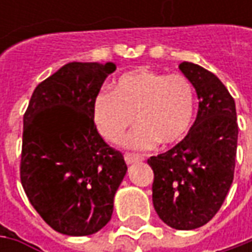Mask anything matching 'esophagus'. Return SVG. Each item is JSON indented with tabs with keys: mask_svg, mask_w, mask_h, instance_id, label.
<instances>
[{
	"mask_svg": "<svg viewBox=\"0 0 252 252\" xmlns=\"http://www.w3.org/2000/svg\"><path fill=\"white\" fill-rule=\"evenodd\" d=\"M143 158L139 157V156H134V154H129V153H126L125 154V161H126V164H134V162H139Z\"/></svg>",
	"mask_w": 252,
	"mask_h": 252,
	"instance_id": "34e87169",
	"label": "esophagus"
}]
</instances>
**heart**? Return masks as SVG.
Segmentation results:
<instances>
[{"label":"heart","instance_id":"b5f03b06","mask_svg":"<svg viewBox=\"0 0 252 252\" xmlns=\"http://www.w3.org/2000/svg\"><path fill=\"white\" fill-rule=\"evenodd\" d=\"M193 115L195 91L188 78L150 68L122 74L113 90L99 91L92 103V121L111 143L121 140L134 116L137 126L123 140L130 150L178 143L188 133Z\"/></svg>","mask_w":252,"mask_h":252}]
</instances>
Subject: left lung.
Listing matches in <instances>:
<instances>
[{"label":"left lung","instance_id":"8db88e82","mask_svg":"<svg viewBox=\"0 0 252 252\" xmlns=\"http://www.w3.org/2000/svg\"><path fill=\"white\" fill-rule=\"evenodd\" d=\"M199 98L196 121L171 150L150 157L153 205L169 227L193 230L221 208L234 178L236 103L218 77L198 64H179Z\"/></svg>","mask_w":252,"mask_h":252}]
</instances>
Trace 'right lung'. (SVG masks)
<instances>
[{"instance_id": "right-lung-1", "label": "right lung", "mask_w": 252, "mask_h": 252, "mask_svg": "<svg viewBox=\"0 0 252 252\" xmlns=\"http://www.w3.org/2000/svg\"><path fill=\"white\" fill-rule=\"evenodd\" d=\"M113 63H68L34 88L24 115L21 182L50 227L90 236L112 218L127 165L92 121V103Z\"/></svg>"}]
</instances>
